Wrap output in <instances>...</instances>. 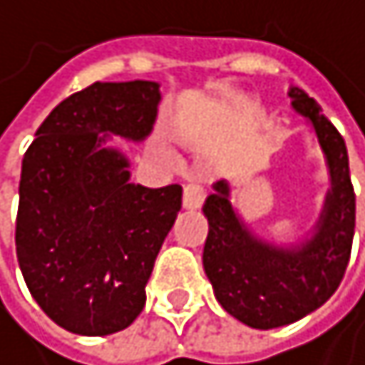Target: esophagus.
<instances>
[{"label": "esophagus", "instance_id": "obj_1", "mask_svg": "<svg viewBox=\"0 0 365 365\" xmlns=\"http://www.w3.org/2000/svg\"><path fill=\"white\" fill-rule=\"evenodd\" d=\"M205 201V190L197 184H188L184 188V207L186 210H197Z\"/></svg>", "mask_w": 365, "mask_h": 365}]
</instances>
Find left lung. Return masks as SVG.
<instances>
[{
	"mask_svg": "<svg viewBox=\"0 0 365 365\" xmlns=\"http://www.w3.org/2000/svg\"><path fill=\"white\" fill-rule=\"evenodd\" d=\"M296 109L327 158L331 188L311 234L298 243L274 245L256 236L232 205L227 179L203 203L207 238L203 269L219 304L252 329H278L313 313L337 291L355 236V190L344 138L302 89H289Z\"/></svg>",
	"mask_w": 365,
	"mask_h": 365,
	"instance_id": "obj_1",
	"label": "left lung"
}]
</instances>
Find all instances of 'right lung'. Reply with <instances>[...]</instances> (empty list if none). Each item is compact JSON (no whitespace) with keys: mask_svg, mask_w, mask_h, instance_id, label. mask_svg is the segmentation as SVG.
<instances>
[{"mask_svg":"<svg viewBox=\"0 0 365 365\" xmlns=\"http://www.w3.org/2000/svg\"><path fill=\"white\" fill-rule=\"evenodd\" d=\"M160 83H93L52 109L24 155L17 258L36 304L58 327L101 337L133 324L153 264L181 210V186L131 184L111 135L142 142Z\"/></svg>","mask_w":365,"mask_h":365,"instance_id":"right-lung-1","label":"right lung"}]
</instances>
